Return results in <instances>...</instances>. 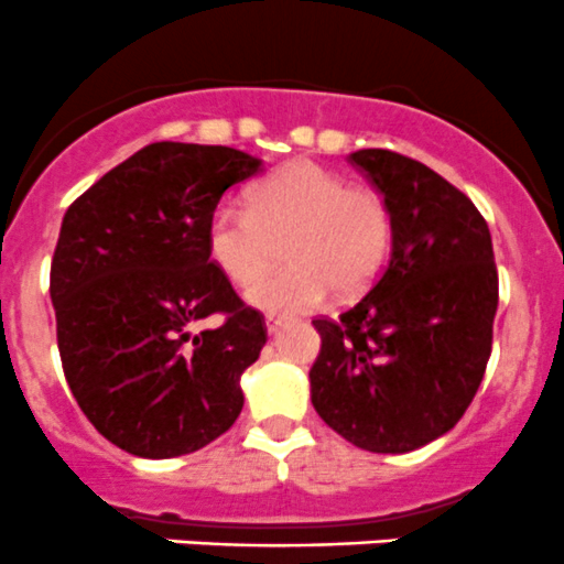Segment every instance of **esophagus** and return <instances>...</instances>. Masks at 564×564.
Segmentation results:
<instances>
[{"instance_id": "1", "label": "esophagus", "mask_w": 564, "mask_h": 564, "mask_svg": "<svg viewBox=\"0 0 564 564\" xmlns=\"http://www.w3.org/2000/svg\"><path fill=\"white\" fill-rule=\"evenodd\" d=\"M284 323H288V317H280V315H269V317H265V328H269L271 334L280 332Z\"/></svg>"}]
</instances>
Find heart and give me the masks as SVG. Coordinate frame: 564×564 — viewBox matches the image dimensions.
Returning <instances> with one entry per match:
<instances>
[{
    "mask_svg": "<svg viewBox=\"0 0 564 564\" xmlns=\"http://www.w3.org/2000/svg\"><path fill=\"white\" fill-rule=\"evenodd\" d=\"M389 241L387 199L310 161L260 181L249 192V210L219 205L208 219L210 260L241 288L268 273L285 243L289 269L249 290L254 306L280 315L315 310L332 288L361 293L381 271Z\"/></svg>",
    "mask_w": 564,
    "mask_h": 564,
    "instance_id": "b5f03b06",
    "label": "heart"
}]
</instances>
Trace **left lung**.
Instances as JSON below:
<instances>
[{
	"label": "left lung",
	"instance_id": "obj_1",
	"mask_svg": "<svg viewBox=\"0 0 564 564\" xmlns=\"http://www.w3.org/2000/svg\"><path fill=\"white\" fill-rule=\"evenodd\" d=\"M392 214V254L370 293L317 317L312 405L367 453H411L458 425L494 343L499 274L482 214L409 155L350 153Z\"/></svg>",
	"mask_w": 564,
	"mask_h": 564
}]
</instances>
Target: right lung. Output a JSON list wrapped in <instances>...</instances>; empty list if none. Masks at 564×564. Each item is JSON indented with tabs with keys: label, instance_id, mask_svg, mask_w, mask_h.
<instances>
[{
	"label": "right lung",
	"instance_id": "add662e5",
	"mask_svg": "<svg viewBox=\"0 0 564 564\" xmlns=\"http://www.w3.org/2000/svg\"><path fill=\"white\" fill-rule=\"evenodd\" d=\"M263 161L221 144L153 142L65 214L52 304L65 378L95 431L139 458H177L230 431L265 321L208 254L221 194ZM219 311V329L191 334Z\"/></svg>",
	"mask_w": 564,
	"mask_h": 564
}]
</instances>
